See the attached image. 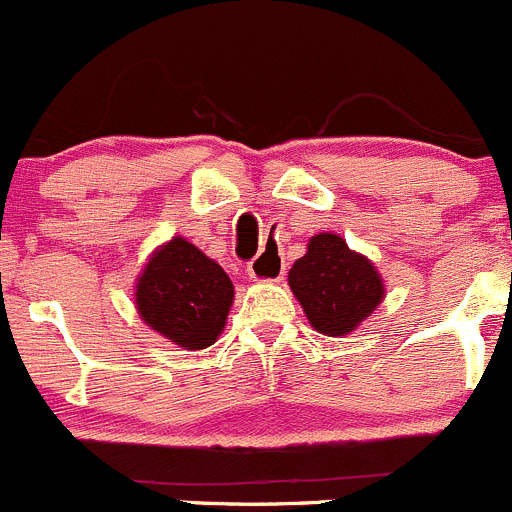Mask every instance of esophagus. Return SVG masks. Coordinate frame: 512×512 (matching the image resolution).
<instances>
[{
	"label": "esophagus",
	"instance_id": "1",
	"mask_svg": "<svg viewBox=\"0 0 512 512\" xmlns=\"http://www.w3.org/2000/svg\"><path fill=\"white\" fill-rule=\"evenodd\" d=\"M285 273V263L280 258L278 251L266 249L261 251L254 261L249 263V276L254 280H263V283H273V280H280Z\"/></svg>",
	"mask_w": 512,
	"mask_h": 512
}]
</instances>
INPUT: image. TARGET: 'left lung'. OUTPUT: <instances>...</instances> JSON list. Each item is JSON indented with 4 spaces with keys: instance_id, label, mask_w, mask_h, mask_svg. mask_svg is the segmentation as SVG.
<instances>
[{
    "instance_id": "left-lung-1",
    "label": "left lung",
    "mask_w": 512,
    "mask_h": 512,
    "mask_svg": "<svg viewBox=\"0 0 512 512\" xmlns=\"http://www.w3.org/2000/svg\"><path fill=\"white\" fill-rule=\"evenodd\" d=\"M288 283L307 320L327 337H344L381 305L383 280L368 258L337 234H317L293 263Z\"/></svg>"
}]
</instances>
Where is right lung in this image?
Instances as JSON below:
<instances>
[{
  "instance_id": "1",
  "label": "right lung",
  "mask_w": 512,
  "mask_h": 512,
  "mask_svg": "<svg viewBox=\"0 0 512 512\" xmlns=\"http://www.w3.org/2000/svg\"><path fill=\"white\" fill-rule=\"evenodd\" d=\"M232 300L234 285L222 266L180 236L153 254L136 285V307L148 327L188 349L214 344Z\"/></svg>"
}]
</instances>
